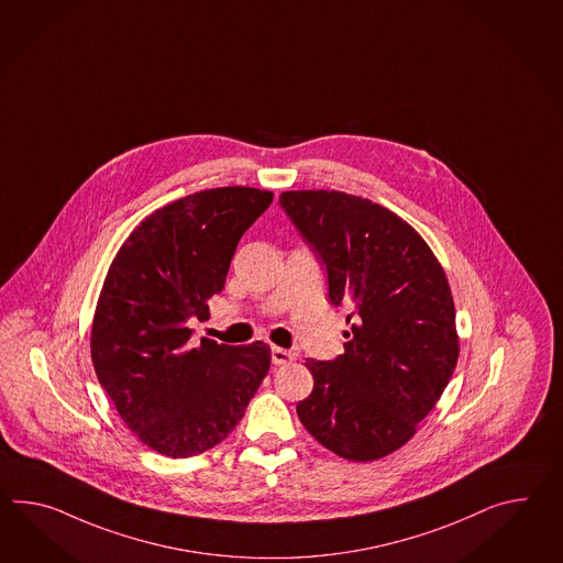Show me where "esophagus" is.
Masks as SVG:
<instances>
[{
	"mask_svg": "<svg viewBox=\"0 0 563 563\" xmlns=\"http://www.w3.org/2000/svg\"><path fill=\"white\" fill-rule=\"evenodd\" d=\"M292 360H295L292 352L283 350V347H273V364H276V366H283V364H288Z\"/></svg>",
	"mask_w": 563,
	"mask_h": 563,
	"instance_id": "34e87169",
	"label": "esophagus"
}]
</instances>
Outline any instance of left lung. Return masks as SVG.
Masks as SVG:
<instances>
[{
	"label": "left lung",
	"instance_id": "left-lung-1",
	"mask_svg": "<svg viewBox=\"0 0 563 563\" xmlns=\"http://www.w3.org/2000/svg\"><path fill=\"white\" fill-rule=\"evenodd\" d=\"M316 252L333 305H347L345 354L311 360L297 415L338 455L372 462L415 435L452 378L460 342L452 290L426 240L386 207L342 191L278 199Z\"/></svg>",
	"mask_w": 563,
	"mask_h": 563
}]
</instances>
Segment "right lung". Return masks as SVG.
<instances>
[{
    "instance_id": "obj_1",
    "label": "right lung",
    "mask_w": 563,
    "mask_h": 563,
    "mask_svg": "<svg viewBox=\"0 0 563 563\" xmlns=\"http://www.w3.org/2000/svg\"><path fill=\"white\" fill-rule=\"evenodd\" d=\"M273 192L221 187L154 211L111 262L97 301V378L142 443L191 457L228 438L271 368L266 343L191 342L223 290L238 242Z\"/></svg>"
}]
</instances>
